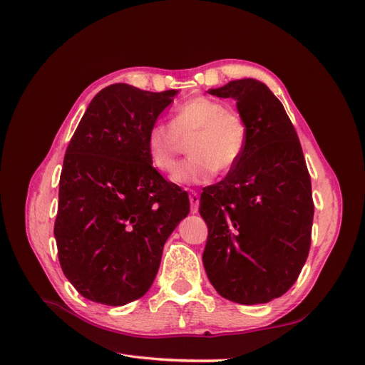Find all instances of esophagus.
<instances>
[{"instance_id":"1","label":"esophagus","mask_w":365,"mask_h":365,"mask_svg":"<svg viewBox=\"0 0 365 365\" xmlns=\"http://www.w3.org/2000/svg\"><path fill=\"white\" fill-rule=\"evenodd\" d=\"M190 207H192V213H197V208H200V195H197V192L192 190L190 192Z\"/></svg>"}]
</instances>
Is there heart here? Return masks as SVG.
<instances>
[{
    "mask_svg": "<svg viewBox=\"0 0 365 365\" xmlns=\"http://www.w3.org/2000/svg\"><path fill=\"white\" fill-rule=\"evenodd\" d=\"M187 140L190 157L176 165L172 181L181 185L207 184L217 170H231L244 157L248 126L237 111L216 98L195 96L175 108L170 126L157 123L148 130L145 143L153 168L170 172Z\"/></svg>",
    "mask_w": 365,
    "mask_h": 365,
    "instance_id": "1",
    "label": "heart"
}]
</instances>
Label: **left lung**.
<instances>
[{"instance_id": "left-lung-1", "label": "left lung", "mask_w": 365, "mask_h": 365, "mask_svg": "<svg viewBox=\"0 0 365 365\" xmlns=\"http://www.w3.org/2000/svg\"><path fill=\"white\" fill-rule=\"evenodd\" d=\"M208 94L235 98L248 145L225 178L201 195L208 227L204 268L227 300L268 303L291 288L307 259L311 176L288 114L263 82L231 81Z\"/></svg>"}]
</instances>
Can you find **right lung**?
I'll return each mask as SVG.
<instances>
[{
	"instance_id": "obj_1",
	"label": "right lung",
	"mask_w": 365,
	"mask_h": 365,
	"mask_svg": "<svg viewBox=\"0 0 365 365\" xmlns=\"http://www.w3.org/2000/svg\"><path fill=\"white\" fill-rule=\"evenodd\" d=\"M176 94L103 88L65 152L54 237L65 277L88 300L123 306L145 295L165 240L190 212L189 195L152 168L145 143Z\"/></svg>"
}]
</instances>
